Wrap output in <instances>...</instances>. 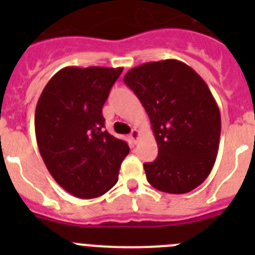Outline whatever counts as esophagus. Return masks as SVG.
<instances>
[{
    "label": "esophagus",
    "instance_id": "esophagus-1",
    "mask_svg": "<svg viewBox=\"0 0 255 255\" xmlns=\"http://www.w3.org/2000/svg\"><path fill=\"white\" fill-rule=\"evenodd\" d=\"M139 136H140V132H139V130H136V129L132 130V131L130 132V135H129L130 140H131L132 143H136V141H138V139H139Z\"/></svg>",
    "mask_w": 255,
    "mask_h": 255
}]
</instances>
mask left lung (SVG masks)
Here are the masks:
<instances>
[{
    "mask_svg": "<svg viewBox=\"0 0 255 255\" xmlns=\"http://www.w3.org/2000/svg\"><path fill=\"white\" fill-rule=\"evenodd\" d=\"M124 82L145 108L158 147V157L144 163L148 182L170 194L198 188L215 166L220 145V108L208 85L179 60L132 67Z\"/></svg>",
    "mask_w": 255,
    "mask_h": 255,
    "instance_id": "obj_1",
    "label": "left lung"
}]
</instances>
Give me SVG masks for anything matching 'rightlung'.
Instances as JSON below:
<instances>
[{"mask_svg": "<svg viewBox=\"0 0 255 255\" xmlns=\"http://www.w3.org/2000/svg\"><path fill=\"white\" fill-rule=\"evenodd\" d=\"M123 67L67 66L52 76L35 107V138L47 170L71 195L92 199L119 180L126 141L105 130L102 108Z\"/></svg>", "mask_w": 255, "mask_h": 255, "instance_id": "1", "label": "right lung"}]
</instances>
